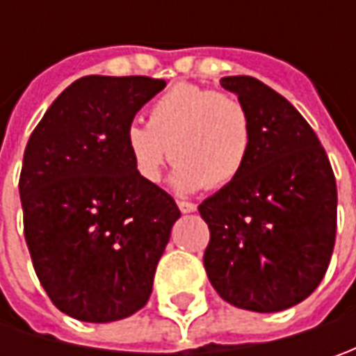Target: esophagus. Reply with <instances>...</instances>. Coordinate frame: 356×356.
Listing matches in <instances>:
<instances>
[{"instance_id": "esophagus-1", "label": "esophagus", "mask_w": 356, "mask_h": 356, "mask_svg": "<svg viewBox=\"0 0 356 356\" xmlns=\"http://www.w3.org/2000/svg\"><path fill=\"white\" fill-rule=\"evenodd\" d=\"M178 208H180V212H184V213L196 212V204H192V202H186V200H178Z\"/></svg>"}]
</instances>
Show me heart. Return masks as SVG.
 Returning a JSON list of instances; mask_svg holds the SVG:
<instances>
[{
	"label": "heart",
	"instance_id": "obj_1",
	"mask_svg": "<svg viewBox=\"0 0 356 356\" xmlns=\"http://www.w3.org/2000/svg\"><path fill=\"white\" fill-rule=\"evenodd\" d=\"M253 143L252 117L236 97L196 85H176L148 106L146 124L130 122L124 146L146 182L176 162L172 182L180 192L224 188L243 172ZM171 152H168V148Z\"/></svg>",
	"mask_w": 356,
	"mask_h": 356
}]
</instances>
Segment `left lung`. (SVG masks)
<instances>
[{
	"label": "left lung",
	"instance_id": "left-lung-1",
	"mask_svg": "<svg viewBox=\"0 0 356 356\" xmlns=\"http://www.w3.org/2000/svg\"><path fill=\"white\" fill-rule=\"evenodd\" d=\"M253 127L238 180L198 206L210 227L204 267L234 307L275 313L301 303L329 267L337 182L317 134L280 92L253 76H224Z\"/></svg>",
	"mask_w": 356,
	"mask_h": 356
}]
</instances>
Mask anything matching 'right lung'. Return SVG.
<instances>
[{"instance_id":"1","label":"right lung","mask_w":356,"mask_h":356,"mask_svg":"<svg viewBox=\"0 0 356 356\" xmlns=\"http://www.w3.org/2000/svg\"><path fill=\"white\" fill-rule=\"evenodd\" d=\"M166 87L150 76L89 75L49 106L25 146L23 234L53 305L85 323L143 309L180 210L130 162L124 130Z\"/></svg>"}]
</instances>
